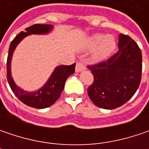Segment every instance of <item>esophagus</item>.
Wrapping results in <instances>:
<instances>
[{"mask_svg":"<svg viewBox=\"0 0 149 149\" xmlns=\"http://www.w3.org/2000/svg\"><path fill=\"white\" fill-rule=\"evenodd\" d=\"M85 70V65H84L83 63H81V62H79L76 64V67H75V71L79 73V72H81Z\"/></svg>","mask_w":149,"mask_h":149,"instance_id":"1","label":"esophagus"}]
</instances>
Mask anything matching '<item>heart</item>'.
<instances>
[{"mask_svg": "<svg viewBox=\"0 0 149 149\" xmlns=\"http://www.w3.org/2000/svg\"><path fill=\"white\" fill-rule=\"evenodd\" d=\"M85 48H95L93 58L95 60L100 61L109 57L113 52L116 48V41L111 35L104 36L102 34H95L86 40Z\"/></svg>", "mask_w": 149, "mask_h": 149, "instance_id": "b5f03b06", "label": "heart"}]
</instances>
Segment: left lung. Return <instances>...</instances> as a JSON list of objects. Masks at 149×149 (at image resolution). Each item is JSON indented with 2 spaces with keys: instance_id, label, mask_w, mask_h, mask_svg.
<instances>
[{
  "instance_id": "obj_1",
  "label": "left lung",
  "mask_w": 149,
  "mask_h": 149,
  "mask_svg": "<svg viewBox=\"0 0 149 149\" xmlns=\"http://www.w3.org/2000/svg\"><path fill=\"white\" fill-rule=\"evenodd\" d=\"M118 51L107 61L88 66L94 83L88 95L95 105L113 109L128 102L139 86L142 74V52L129 36L119 34Z\"/></svg>"
}]
</instances>
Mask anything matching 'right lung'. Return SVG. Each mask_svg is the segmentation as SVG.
Wrapping results in <instances>:
<instances>
[{
  "label": "right lung",
  "instance_id": "right-lung-1",
  "mask_svg": "<svg viewBox=\"0 0 149 149\" xmlns=\"http://www.w3.org/2000/svg\"><path fill=\"white\" fill-rule=\"evenodd\" d=\"M52 25L36 24L26 29V31H21L11 41L9 48L6 69H7V80L10 87L15 95L26 105L36 108L45 109L54 104L55 101L60 98V95L65 88L67 78L74 73L75 64L71 65H59L55 67L46 83L36 91H26L20 88L15 83L11 75V60L16 46L26 36L31 35H46L53 30Z\"/></svg>",
  "mask_w": 149,
  "mask_h": 149
}]
</instances>
